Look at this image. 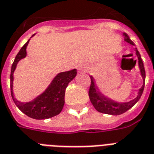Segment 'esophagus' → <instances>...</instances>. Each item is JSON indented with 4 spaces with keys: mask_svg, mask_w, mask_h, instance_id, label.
Wrapping results in <instances>:
<instances>
[{
    "mask_svg": "<svg viewBox=\"0 0 154 154\" xmlns=\"http://www.w3.org/2000/svg\"><path fill=\"white\" fill-rule=\"evenodd\" d=\"M83 70H84V67H82V66H79V67H78V71L82 72Z\"/></svg>",
    "mask_w": 154,
    "mask_h": 154,
    "instance_id": "1",
    "label": "esophagus"
}]
</instances>
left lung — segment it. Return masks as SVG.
<instances>
[{
  "mask_svg": "<svg viewBox=\"0 0 154 154\" xmlns=\"http://www.w3.org/2000/svg\"><path fill=\"white\" fill-rule=\"evenodd\" d=\"M125 36V41L128 42L129 44L134 45V42H132L131 40L129 39V36L126 33H123ZM136 51V54L138 58V65L140 71H141V77L143 79V85L140 88L137 94V97L129 101L128 102H117L114 101L113 100H111L109 97H106L105 95L101 94L100 92L97 89V87L94 83V77L90 76L91 78V85L89 87V96L90 101L94 105V107L97 110L98 112H102V113H105V114H110V115H120L124 113L129 110V109H131L137 101H139V99L141 98L142 93H143L144 87H145V80H146V71H145V68H144V64L141 60V55L139 53L138 50L136 48L135 49Z\"/></svg>",
  "mask_w": 154,
  "mask_h": 154,
  "instance_id": "left-lung-1",
  "label": "left lung"
}]
</instances>
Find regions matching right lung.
Segmentation results:
<instances>
[{"label":"right lung","mask_w":154,"mask_h":154,"mask_svg":"<svg viewBox=\"0 0 154 154\" xmlns=\"http://www.w3.org/2000/svg\"><path fill=\"white\" fill-rule=\"evenodd\" d=\"M29 40L25 43L17 54L11 68L10 89L11 95L15 105L28 117L37 120L48 119L57 116L61 112L65 104V94L66 87L77 75V69L58 73L45 90L42 94L29 102H20L14 97L13 93V72L19 60L26 57V48Z\"/></svg>","instance_id":"1"}]
</instances>
